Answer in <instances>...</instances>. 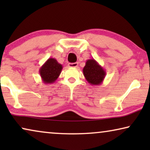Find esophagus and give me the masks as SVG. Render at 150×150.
<instances>
[{
	"label": "esophagus",
	"instance_id": "esophagus-1",
	"mask_svg": "<svg viewBox=\"0 0 150 150\" xmlns=\"http://www.w3.org/2000/svg\"><path fill=\"white\" fill-rule=\"evenodd\" d=\"M78 65H79V63H69V64H68V66L69 67H77Z\"/></svg>",
	"mask_w": 150,
	"mask_h": 150
}]
</instances>
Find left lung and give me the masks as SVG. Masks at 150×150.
Masks as SVG:
<instances>
[{
	"label": "left lung",
	"instance_id": "obj_1",
	"mask_svg": "<svg viewBox=\"0 0 150 150\" xmlns=\"http://www.w3.org/2000/svg\"><path fill=\"white\" fill-rule=\"evenodd\" d=\"M85 79L91 85H100L106 76L104 69L95 59H88L83 69Z\"/></svg>",
	"mask_w": 150,
	"mask_h": 150
}]
</instances>
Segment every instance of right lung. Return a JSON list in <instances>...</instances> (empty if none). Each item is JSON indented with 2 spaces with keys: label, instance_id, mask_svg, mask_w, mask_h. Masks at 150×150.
<instances>
[{
  "label": "right lung",
  "instance_id": "1",
  "mask_svg": "<svg viewBox=\"0 0 150 150\" xmlns=\"http://www.w3.org/2000/svg\"><path fill=\"white\" fill-rule=\"evenodd\" d=\"M62 65L54 58H49L40 69V74L45 84L54 83L62 71Z\"/></svg>",
  "mask_w": 150,
  "mask_h": 150
}]
</instances>
